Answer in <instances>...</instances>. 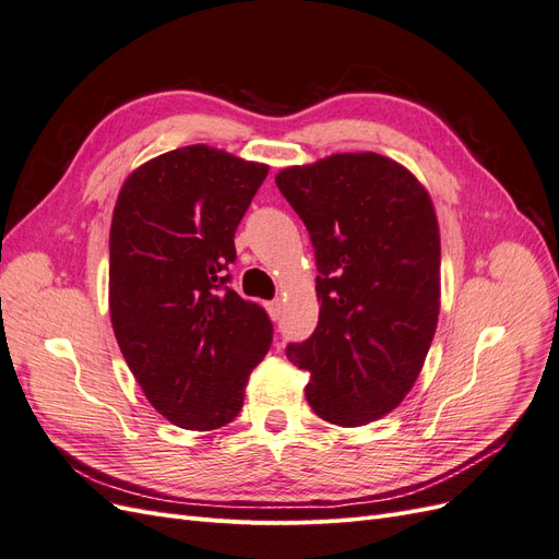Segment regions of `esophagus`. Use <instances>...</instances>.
<instances>
[{"label":"esophagus","instance_id":"34e87169","mask_svg":"<svg viewBox=\"0 0 559 559\" xmlns=\"http://www.w3.org/2000/svg\"><path fill=\"white\" fill-rule=\"evenodd\" d=\"M265 308H267V314L273 317V319H280V312H282V302L280 300H270V302H265Z\"/></svg>","mask_w":559,"mask_h":559}]
</instances>
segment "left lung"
<instances>
[{"label": "left lung", "instance_id": "obj_1", "mask_svg": "<svg viewBox=\"0 0 559 559\" xmlns=\"http://www.w3.org/2000/svg\"><path fill=\"white\" fill-rule=\"evenodd\" d=\"M277 189L317 261L314 333L286 357L310 373V408L337 427L392 413L411 392L441 310V235L431 198L380 154L286 167Z\"/></svg>", "mask_w": 559, "mask_h": 559}]
</instances>
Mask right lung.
Here are the masks:
<instances>
[{
	"label": "right lung",
	"mask_w": 559,
	"mask_h": 559,
	"mask_svg": "<svg viewBox=\"0 0 559 559\" xmlns=\"http://www.w3.org/2000/svg\"><path fill=\"white\" fill-rule=\"evenodd\" d=\"M267 165L193 144L134 170L109 233V312L148 403L173 425L212 431L238 417L273 321L235 294L228 265Z\"/></svg>",
	"instance_id": "add662e5"
}]
</instances>
